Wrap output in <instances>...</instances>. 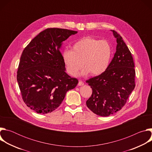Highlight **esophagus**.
<instances>
[{
	"mask_svg": "<svg viewBox=\"0 0 152 152\" xmlns=\"http://www.w3.org/2000/svg\"><path fill=\"white\" fill-rule=\"evenodd\" d=\"M83 85H84V83L82 80H79L78 82V84H77L78 86H83Z\"/></svg>",
	"mask_w": 152,
	"mask_h": 152,
	"instance_id": "1",
	"label": "esophagus"
}]
</instances>
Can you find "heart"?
Listing matches in <instances>:
<instances>
[{
    "mask_svg": "<svg viewBox=\"0 0 152 152\" xmlns=\"http://www.w3.org/2000/svg\"><path fill=\"white\" fill-rule=\"evenodd\" d=\"M112 48L106 40L86 37L76 42L72 50H65L62 59L67 72L76 76L83 67L82 75L91 73L97 76L104 73L109 67L112 58Z\"/></svg>",
    "mask_w": 152,
    "mask_h": 152,
    "instance_id": "b5f03b06",
    "label": "heart"
}]
</instances>
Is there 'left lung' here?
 Here are the masks:
<instances>
[{
	"instance_id": "8db88e82",
	"label": "left lung",
	"mask_w": 152,
	"mask_h": 152,
	"mask_svg": "<svg viewBox=\"0 0 152 152\" xmlns=\"http://www.w3.org/2000/svg\"><path fill=\"white\" fill-rule=\"evenodd\" d=\"M117 39L116 52L107 69L86 81L92 88L86 104L94 114L107 117L120 111L135 86V65L122 37L111 30Z\"/></svg>"
}]
</instances>
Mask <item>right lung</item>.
<instances>
[{
	"instance_id": "1",
	"label": "right lung",
	"mask_w": 152,
	"mask_h": 152,
	"mask_svg": "<svg viewBox=\"0 0 152 152\" xmlns=\"http://www.w3.org/2000/svg\"><path fill=\"white\" fill-rule=\"evenodd\" d=\"M77 31L48 28L41 32L21 55L17 80L25 104L39 114L55 111L66 93L78 83L66 72L60 52L62 42Z\"/></svg>"
}]
</instances>
